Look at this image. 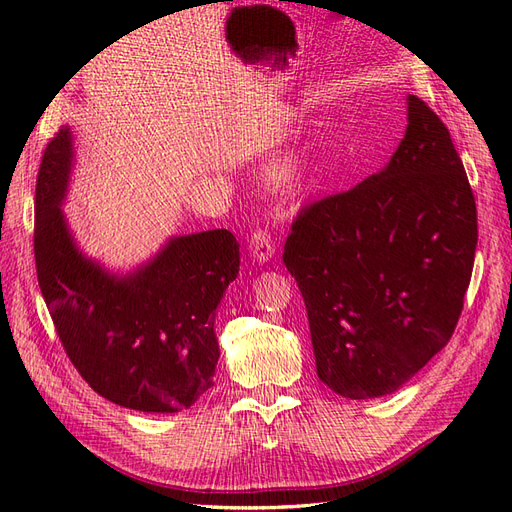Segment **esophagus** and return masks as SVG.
<instances>
[{"label":"esophagus","mask_w":512,"mask_h":512,"mask_svg":"<svg viewBox=\"0 0 512 512\" xmlns=\"http://www.w3.org/2000/svg\"><path fill=\"white\" fill-rule=\"evenodd\" d=\"M276 253V244L268 230H255L251 236V255L257 263H268Z\"/></svg>","instance_id":"34e87169"}]
</instances>
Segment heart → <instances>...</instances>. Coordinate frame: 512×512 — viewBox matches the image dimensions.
<instances>
[{"label":"heart","instance_id":"b5f03b06","mask_svg":"<svg viewBox=\"0 0 512 512\" xmlns=\"http://www.w3.org/2000/svg\"><path fill=\"white\" fill-rule=\"evenodd\" d=\"M276 187L287 194H295L301 187H304V173H301V170L295 166H285L276 175Z\"/></svg>","mask_w":512,"mask_h":512}]
</instances>
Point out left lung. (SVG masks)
<instances>
[{
	"label": "left lung",
	"instance_id": "left-lung-1",
	"mask_svg": "<svg viewBox=\"0 0 512 512\" xmlns=\"http://www.w3.org/2000/svg\"><path fill=\"white\" fill-rule=\"evenodd\" d=\"M477 236L475 196L449 130L409 94L390 162L306 206L285 242L320 380L346 399L409 382L458 325Z\"/></svg>",
	"mask_w": 512,
	"mask_h": 512
}]
</instances>
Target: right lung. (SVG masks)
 Returning a JSON list of instances; mask_svg holds the SVG:
<instances>
[{
	"label": "right lung",
	"mask_w": 512,
	"mask_h": 512,
	"mask_svg": "<svg viewBox=\"0 0 512 512\" xmlns=\"http://www.w3.org/2000/svg\"><path fill=\"white\" fill-rule=\"evenodd\" d=\"M71 166L73 137L61 128L37 173L33 251L69 361L120 407L189 409L215 384V312L238 276L240 244L227 230L173 236L135 272L111 274L69 232L61 204Z\"/></svg>",
	"instance_id": "obj_1"
}]
</instances>
